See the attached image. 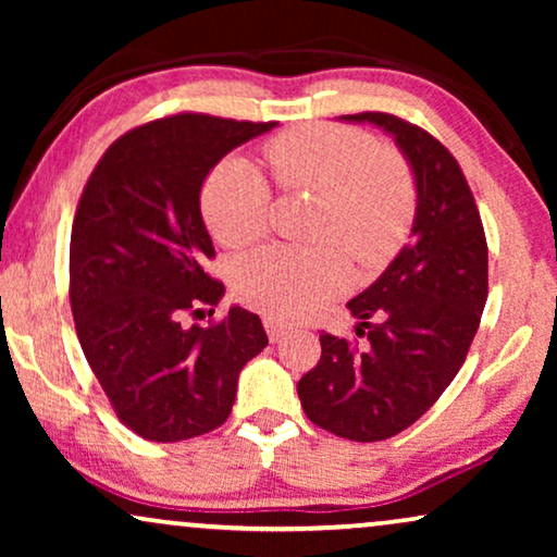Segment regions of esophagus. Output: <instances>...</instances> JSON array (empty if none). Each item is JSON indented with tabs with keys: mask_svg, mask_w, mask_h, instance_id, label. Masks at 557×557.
Listing matches in <instances>:
<instances>
[{
	"mask_svg": "<svg viewBox=\"0 0 557 557\" xmlns=\"http://www.w3.org/2000/svg\"><path fill=\"white\" fill-rule=\"evenodd\" d=\"M263 326H265V332H269V339L271 342H278V339H284L288 332H292V326H286V324H281L278 319H265L263 322Z\"/></svg>",
	"mask_w": 557,
	"mask_h": 557,
	"instance_id": "1",
	"label": "esophagus"
}]
</instances>
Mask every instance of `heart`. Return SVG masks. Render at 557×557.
<instances>
[{
	"label": "heart",
	"mask_w": 557,
	"mask_h": 557,
	"mask_svg": "<svg viewBox=\"0 0 557 557\" xmlns=\"http://www.w3.org/2000/svg\"><path fill=\"white\" fill-rule=\"evenodd\" d=\"M273 174L286 189L324 197L319 235L337 240L357 261L377 263L406 238L416 193L406 164L377 149L357 128L309 124L265 147ZM271 187L248 157H231L202 187V215L223 246H248L269 227ZM349 281L339 250L269 246L240 258L233 288L240 301L269 317L304 319L324 309Z\"/></svg>",
	"instance_id": "1"
}]
</instances>
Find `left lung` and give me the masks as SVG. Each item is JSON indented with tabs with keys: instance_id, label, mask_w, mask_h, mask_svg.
I'll return each instance as SVG.
<instances>
[{
	"instance_id": "8db88e82",
	"label": "left lung",
	"mask_w": 557,
	"mask_h": 557,
	"mask_svg": "<svg viewBox=\"0 0 557 557\" xmlns=\"http://www.w3.org/2000/svg\"><path fill=\"white\" fill-rule=\"evenodd\" d=\"M339 121L393 136L416 187L410 243L347 301L368 345L322 332V357L296 385L311 423L368 444L416 423L467 360L486 304V240L467 177L444 144L391 113ZM370 315L381 324L370 325Z\"/></svg>"
}]
</instances>
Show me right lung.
<instances>
[{"mask_svg":"<svg viewBox=\"0 0 557 557\" xmlns=\"http://www.w3.org/2000/svg\"><path fill=\"white\" fill-rule=\"evenodd\" d=\"M278 124L180 113L116 139L83 189L71 233V307L83 355L121 421L157 444L215 431L231 416L243 364L269 345L261 319L233 304L200 210L202 182L225 154ZM215 309H210V314Z\"/></svg>","mask_w":557,"mask_h":557,"instance_id":"add662e5","label":"right lung"}]
</instances>
